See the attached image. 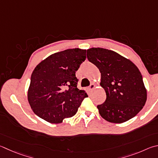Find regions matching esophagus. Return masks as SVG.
I'll return each instance as SVG.
<instances>
[{
  "instance_id": "1",
  "label": "esophagus",
  "mask_w": 158,
  "mask_h": 158,
  "mask_svg": "<svg viewBox=\"0 0 158 158\" xmlns=\"http://www.w3.org/2000/svg\"><path fill=\"white\" fill-rule=\"evenodd\" d=\"M94 87H95V85H94V84H91L90 85V86H89V89H90V90H92V89L94 88Z\"/></svg>"
}]
</instances>
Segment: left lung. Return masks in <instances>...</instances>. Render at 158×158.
Listing matches in <instances>:
<instances>
[{
    "mask_svg": "<svg viewBox=\"0 0 158 158\" xmlns=\"http://www.w3.org/2000/svg\"><path fill=\"white\" fill-rule=\"evenodd\" d=\"M87 58L99 68L100 85L106 93L105 102L97 106L100 115L112 123H122L135 116L147 101V90L136 65L104 48L88 50Z\"/></svg>",
    "mask_w": 158,
    "mask_h": 158,
    "instance_id": "8db88e82",
    "label": "left lung"
}]
</instances>
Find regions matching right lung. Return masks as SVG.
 Returning a JSON list of instances; mask_svg holds the SVG:
<instances>
[{
  "mask_svg": "<svg viewBox=\"0 0 158 158\" xmlns=\"http://www.w3.org/2000/svg\"><path fill=\"white\" fill-rule=\"evenodd\" d=\"M86 50L68 49L52 54L34 68L28 90V102L37 116L59 124L74 116L86 93L77 88L76 77Z\"/></svg>",
  "mask_w": 158,
  "mask_h": 158,
  "instance_id": "right-lung-1",
  "label": "right lung"
}]
</instances>
